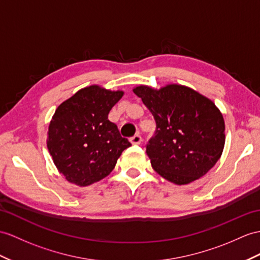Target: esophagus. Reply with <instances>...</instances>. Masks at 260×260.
Masks as SVG:
<instances>
[{
	"instance_id": "34e87169",
	"label": "esophagus",
	"mask_w": 260,
	"mask_h": 260,
	"mask_svg": "<svg viewBox=\"0 0 260 260\" xmlns=\"http://www.w3.org/2000/svg\"><path fill=\"white\" fill-rule=\"evenodd\" d=\"M130 142H131L132 144H140V143L142 142V138H141L140 135L137 134V135H135L134 137H132V138L130 139Z\"/></svg>"
}]
</instances>
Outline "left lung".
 Wrapping results in <instances>:
<instances>
[{
	"mask_svg": "<svg viewBox=\"0 0 260 260\" xmlns=\"http://www.w3.org/2000/svg\"><path fill=\"white\" fill-rule=\"evenodd\" d=\"M132 90L156 122L145 151L155 172L176 185L204 176L225 145V121L213 101L178 84L160 89L140 85Z\"/></svg>",
	"mask_w": 260,
	"mask_h": 260,
	"instance_id": "1",
	"label": "left lung"
}]
</instances>
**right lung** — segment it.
Listing matches in <instances>:
<instances>
[{"label":"right lung","instance_id":"obj_1","mask_svg":"<svg viewBox=\"0 0 260 260\" xmlns=\"http://www.w3.org/2000/svg\"><path fill=\"white\" fill-rule=\"evenodd\" d=\"M123 93L91 85L57 107L48 126L47 149L68 182L88 186L103 180L131 145L108 120Z\"/></svg>","mask_w":260,"mask_h":260}]
</instances>
